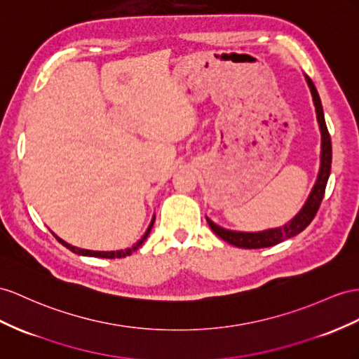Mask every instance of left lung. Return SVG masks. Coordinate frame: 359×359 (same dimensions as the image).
Wrapping results in <instances>:
<instances>
[{"label": "left lung", "instance_id": "left-lung-1", "mask_svg": "<svg viewBox=\"0 0 359 359\" xmlns=\"http://www.w3.org/2000/svg\"><path fill=\"white\" fill-rule=\"evenodd\" d=\"M305 79L311 89V95L316 106L317 121H318L320 133H321L320 170H318L316 185L312 188L306 203L303 205V208L299 210V214L282 227L267 229V231H262V232H238V231H229V229L218 226L212 222V219H209L206 217L208 224L215 232V235H218L222 240H224L229 244L241 247V249H264V247L276 245L285 240H288V238L299 235L302 231H305L317 214V210L321 205V200L325 197V189H326L327 179L330 174V163H332V145H330V136L326 127L325 114H323V107H321L318 92L314 83H312V80L308 76H305Z\"/></svg>", "mask_w": 359, "mask_h": 359}]
</instances>
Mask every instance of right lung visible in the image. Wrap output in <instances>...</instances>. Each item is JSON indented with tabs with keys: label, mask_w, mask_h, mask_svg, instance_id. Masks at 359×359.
I'll return each mask as SVG.
<instances>
[{
	"label": "right lung",
	"mask_w": 359,
	"mask_h": 359,
	"mask_svg": "<svg viewBox=\"0 0 359 359\" xmlns=\"http://www.w3.org/2000/svg\"><path fill=\"white\" fill-rule=\"evenodd\" d=\"M154 215H153V218H151V223H150V226H149V229H147L145 231V233L142 235V238L140 241H137L135 245H132L130 249H126V250H116V252H94V250H86V249H80V247H76V245H71V244H68L67 241H63L62 238H59L56 233L54 232H51L54 236L57 238V241L59 243H62V245H65L67 249H69L72 253H77V255H81V256H94V258H107V259H115V258H124V256H128V255H132L135 250H137L140 249V247L142 245V243L147 240V236L150 235V231H151V227H153V223H154Z\"/></svg>",
	"instance_id": "1"
}]
</instances>
